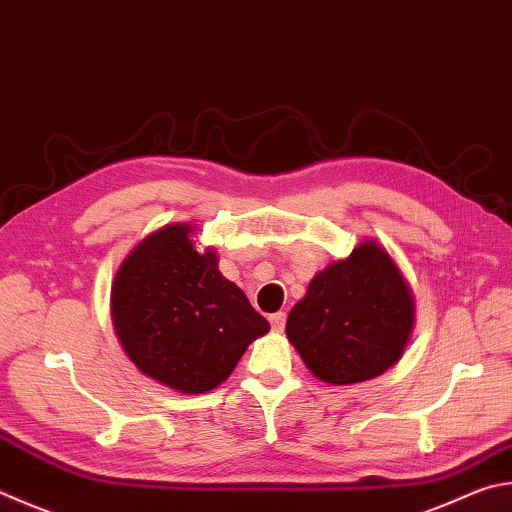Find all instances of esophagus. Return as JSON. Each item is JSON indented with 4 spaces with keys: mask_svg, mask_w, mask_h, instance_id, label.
Masks as SVG:
<instances>
[{
    "mask_svg": "<svg viewBox=\"0 0 512 512\" xmlns=\"http://www.w3.org/2000/svg\"><path fill=\"white\" fill-rule=\"evenodd\" d=\"M268 320H271V327L275 331H282L286 327V313H282V311L280 313H273Z\"/></svg>",
    "mask_w": 512,
    "mask_h": 512,
    "instance_id": "34e87169",
    "label": "esophagus"
}]
</instances>
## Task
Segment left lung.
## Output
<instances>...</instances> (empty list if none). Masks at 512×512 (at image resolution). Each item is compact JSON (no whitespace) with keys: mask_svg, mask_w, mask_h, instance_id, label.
Returning a JSON list of instances; mask_svg holds the SVG:
<instances>
[{"mask_svg":"<svg viewBox=\"0 0 512 512\" xmlns=\"http://www.w3.org/2000/svg\"><path fill=\"white\" fill-rule=\"evenodd\" d=\"M414 300L383 248L365 241L309 284L286 320V336L324 383L376 378L401 358L412 333Z\"/></svg>","mask_w":512,"mask_h":512,"instance_id":"8db88e82","label":"left lung"}]
</instances>
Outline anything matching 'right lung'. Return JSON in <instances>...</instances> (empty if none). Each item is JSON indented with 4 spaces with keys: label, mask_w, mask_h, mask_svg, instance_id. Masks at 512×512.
Returning a JSON list of instances; mask_svg holds the SVG:
<instances>
[{
    "label": "right lung",
    "mask_w": 512,
    "mask_h": 512,
    "mask_svg": "<svg viewBox=\"0 0 512 512\" xmlns=\"http://www.w3.org/2000/svg\"><path fill=\"white\" fill-rule=\"evenodd\" d=\"M190 232L188 224L165 226L132 250L111 288V315L120 345L145 376L203 394L224 383L271 327L219 273L215 250H194Z\"/></svg>",
    "instance_id": "right-lung-1"
}]
</instances>
